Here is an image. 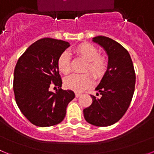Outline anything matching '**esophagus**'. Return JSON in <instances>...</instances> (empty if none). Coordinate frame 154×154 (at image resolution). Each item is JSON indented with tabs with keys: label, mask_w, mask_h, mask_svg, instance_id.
I'll return each instance as SVG.
<instances>
[{
	"label": "esophagus",
	"mask_w": 154,
	"mask_h": 154,
	"mask_svg": "<svg viewBox=\"0 0 154 154\" xmlns=\"http://www.w3.org/2000/svg\"><path fill=\"white\" fill-rule=\"evenodd\" d=\"M82 96V94L79 93V92H75V97H79V96Z\"/></svg>",
	"instance_id": "34e87169"
}]
</instances>
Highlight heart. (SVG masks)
Wrapping results in <instances>:
<instances>
[{"label": "heart", "mask_w": 154, "mask_h": 154, "mask_svg": "<svg viewBox=\"0 0 154 154\" xmlns=\"http://www.w3.org/2000/svg\"><path fill=\"white\" fill-rule=\"evenodd\" d=\"M76 55L86 61L85 71H89L96 79H100L107 69V62L104 57L99 55V50L90 44H81L74 48ZM58 70L64 75L70 72V56L67 51L63 52L58 58ZM92 85V79L89 73L72 74L65 79L66 88L75 92H82Z\"/></svg>", "instance_id": "b5f03b06"}]
</instances>
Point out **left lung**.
I'll list each match as a JSON object with an SVG mask.
<instances>
[{
  "mask_svg": "<svg viewBox=\"0 0 154 154\" xmlns=\"http://www.w3.org/2000/svg\"><path fill=\"white\" fill-rule=\"evenodd\" d=\"M92 42L106 51L108 65L96 88L101 97L91 95L92 103L84 109V117L94 126H111L130 106L135 89V72L130 54L118 42L105 36L95 37Z\"/></svg>",
  "mask_w": 154,
  "mask_h": 154,
  "instance_id": "left-lung-1",
  "label": "left lung"
}]
</instances>
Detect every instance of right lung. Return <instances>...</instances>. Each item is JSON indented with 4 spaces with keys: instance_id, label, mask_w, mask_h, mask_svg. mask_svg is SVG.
Here are the masks:
<instances>
[{
    "instance_id": "right-lung-1",
    "label": "right lung",
    "mask_w": 154,
    "mask_h": 154,
    "mask_svg": "<svg viewBox=\"0 0 154 154\" xmlns=\"http://www.w3.org/2000/svg\"><path fill=\"white\" fill-rule=\"evenodd\" d=\"M70 46L69 42L45 38L30 45L20 57L14 72L16 103L23 115L34 125L46 127L61 123L66 108L75 98L72 90H62L57 62ZM51 85L60 89L49 90Z\"/></svg>"
}]
</instances>
